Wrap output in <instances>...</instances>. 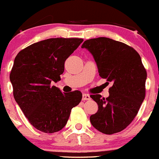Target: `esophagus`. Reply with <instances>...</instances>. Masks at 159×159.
Masks as SVG:
<instances>
[{
	"label": "esophagus",
	"instance_id": "obj_1",
	"mask_svg": "<svg viewBox=\"0 0 159 159\" xmlns=\"http://www.w3.org/2000/svg\"><path fill=\"white\" fill-rule=\"evenodd\" d=\"M90 95L89 94H83V101L90 100Z\"/></svg>",
	"mask_w": 159,
	"mask_h": 159
}]
</instances>
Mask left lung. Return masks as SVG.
I'll list each match as a JSON object with an SVG mask.
<instances>
[{"label": "left lung", "mask_w": 159, "mask_h": 159, "mask_svg": "<svg viewBox=\"0 0 159 159\" xmlns=\"http://www.w3.org/2000/svg\"><path fill=\"white\" fill-rule=\"evenodd\" d=\"M82 48L93 55L101 77L113 82L107 98L90 95L98 105L90 122L105 134L120 132L134 120L146 96L147 73L140 56L134 48L105 37L88 39Z\"/></svg>", "instance_id": "obj_1"}]
</instances>
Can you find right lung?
I'll return each mask as SVG.
<instances>
[{
  "label": "right lung",
  "mask_w": 159,
  "mask_h": 159,
  "mask_svg": "<svg viewBox=\"0 0 159 159\" xmlns=\"http://www.w3.org/2000/svg\"><path fill=\"white\" fill-rule=\"evenodd\" d=\"M83 39H48L18 53L10 80L15 100L39 130L57 132L66 124L71 109L82 100L81 92L63 93L52 83L61 80L64 63L83 42Z\"/></svg>",
  "instance_id": "obj_1"
}]
</instances>
